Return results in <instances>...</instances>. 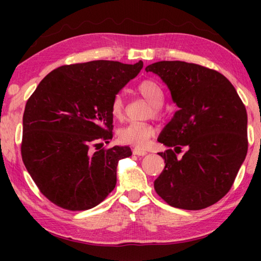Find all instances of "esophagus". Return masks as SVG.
I'll use <instances>...</instances> for the list:
<instances>
[{
	"mask_svg": "<svg viewBox=\"0 0 261 261\" xmlns=\"http://www.w3.org/2000/svg\"><path fill=\"white\" fill-rule=\"evenodd\" d=\"M132 152H134L135 155H138V156H144L147 154L146 151H143V149H140V148H135Z\"/></svg>",
	"mask_w": 261,
	"mask_h": 261,
	"instance_id": "1",
	"label": "esophagus"
}]
</instances>
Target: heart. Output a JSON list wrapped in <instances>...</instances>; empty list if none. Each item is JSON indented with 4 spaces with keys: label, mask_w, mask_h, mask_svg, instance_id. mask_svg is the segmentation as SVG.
I'll return each mask as SVG.
<instances>
[{
    "label": "heart",
    "mask_w": 261,
    "mask_h": 261,
    "mask_svg": "<svg viewBox=\"0 0 261 261\" xmlns=\"http://www.w3.org/2000/svg\"><path fill=\"white\" fill-rule=\"evenodd\" d=\"M137 92L152 106L153 115H159L160 106L163 103V91L158 83L154 81H144L137 86ZM110 113L114 118L121 120L124 113V100L121 94L114 96L110 105ZM154 127L147 123L131 122L118 131V140L121 144L143 148L147 145L148 140L154 135Z\"/></svg>",
    "instance_id": "1"
}]
</instances>
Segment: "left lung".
Wrapping results in <instances>:
<instances>
[{
    "label": "left lung",
    "mask_w": 261,
    "mask_h": 261,
    "mask_svg": "<svg viewBox=\"0 0 261 261\" xmlns=\"http://www.w3.org/2000/svg\"><path fill=\"white\" fill-rule=\"evenodd\" d=\"M145 70L162 79L178 107L158 138L168 149L159 153L166 165L154 189L173 207L206 208L226 196L245 160V106L215 70L182 61L156 62ZM182 146L188 151L177 159Z\"/></svg>",
    "instance_id": "1"
}]
</instances>
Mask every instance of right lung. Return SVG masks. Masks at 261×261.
<instances>
[{"instance_id":"right-lung-1","label":"right lung","mask_w":261,"mask_h":261,"mask_svg":"<svg viewBox=\"0 0 261 261\" xmlns=\"http://www.w3.org/2000/svg\"><path fill=\"white\" fill-rule=\"evenodd\" d=\"M144 63L91 61L53 70L25 106L21 158L41 193L69 211L99 205L116 185V168L129 146L92 152L113 138L114 96Z\"/></svg>"}]
</instances>
